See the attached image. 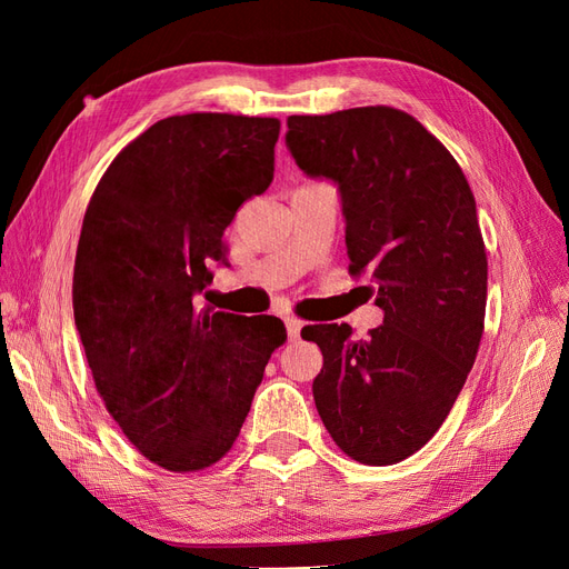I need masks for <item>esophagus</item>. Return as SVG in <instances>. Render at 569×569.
<instances>
[{
    "label": "esophagus",
    "instance_id": "1",
    "mask_svg": "<svg viewBox=\"0 0 569 569\" xmlns=\"http://www.w3.org/2000/svg\"><path fill=\"white\" fill-rule=\"evenodd\" d=\"M301 330H303V320H299V318H287L289 339H299V337H301Z\"/></svg>",
    "mask_w": 569,
    "mask_h": 569
}]
</instances>
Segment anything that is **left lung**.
<instances>
[{
    "label": "left lung",
    "mask_w": 569,
    "mask_h": 569,
    "mask_svg": "<svg viewBox=\"0 0 569 569\" xmlns=\"http://www.w3.org/2000/svg\"><path fill=\"white\" fill-rule=\"evenodd\" d=\"M303 173L339 184L349 272L385 311L368 339L347 322L308 325L322 351L313 399L349 458L393 465L437 435L468 380L485 332L487 249L462 168L401 109L289 116Z\"/></svg>",
    "instance_id": "left-lung-1"
}]
</instances>
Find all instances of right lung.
I'll list each match as a JSON object with an SVG mask.
<instances>
[{"label":"right lung","mask_w":569,"mask_h":569,"mask_svg":"<svg viewBox=\"0 0 569 569\" xmlns=\"http://www.w3.org/2000/svg\"><path fill=\"white\" fill-rule=\"evenodd\" d=\"M278 118L184 113L118 153L84 211L73 313L94 387L147 460L199 472L239 437L284 322L197 297L222 232L272 182Z\"/></svg>","instance_id":"right-lung-1"}]
</instances>
